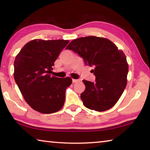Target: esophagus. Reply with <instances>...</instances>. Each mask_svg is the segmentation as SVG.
Segmentation results:
<instances>
[{
    "instance_id": "1",
    "label": "esophagus",
    "mask_w": 150,
    "mask_h": 150,
    "mask_svg": "<svg viewBox=\"0 0 150 150\" xmlns=\"http://www.w3.org/2000/svg\"><path fill=\"white\" fill-rule=\"evenodd\" d=\"M72 81H73V83H75L79 82V81H80V80L79 79H73L72 80Z\"/></svg>"
}]
</instances>
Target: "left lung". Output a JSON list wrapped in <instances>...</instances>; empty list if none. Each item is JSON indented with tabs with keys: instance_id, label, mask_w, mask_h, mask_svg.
Returning <instances> with one entry per match:
<instances>
[{
	"instance_id": "1",
	"label": "left lung",
	"mask_w": 150,
	"mask_h": 150,
	"mask_svg": "<svg viewBox=\"0 0 150 150\" xmlns=\"http://www.w3.org/2000/svg\"><path fill=\"white\" fill-rule=\"evenodd\" d=\"M65 49L78 54L86 65L95 67L91 71L95 82L83 80L85 85L81 95L83 105L98 112L111 108L127 84L128 64L124 52L109 40L96 36L75 39Z\"/></svg>"
}]
</instances>
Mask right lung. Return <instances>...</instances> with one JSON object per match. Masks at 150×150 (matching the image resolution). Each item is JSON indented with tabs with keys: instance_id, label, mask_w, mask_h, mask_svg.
<instances>
[{
	"instance_id": "add662e5",
	"label": "right lung",
	"mask_w": 150,
	"mask_h": 150,
	"mask_svg": "<svg viewBox=\"0 0 150 150\" xmlns=\"http://www.w3.org/2000/svg\"><path fill=\"white\" fill-rule=\"evenodd\" d=\"M69 40H34L24 45L14 63V77L24 100L43 114L59 110L71 78L51 76L54 62Z\"/></svg>"
}]
</instances>
